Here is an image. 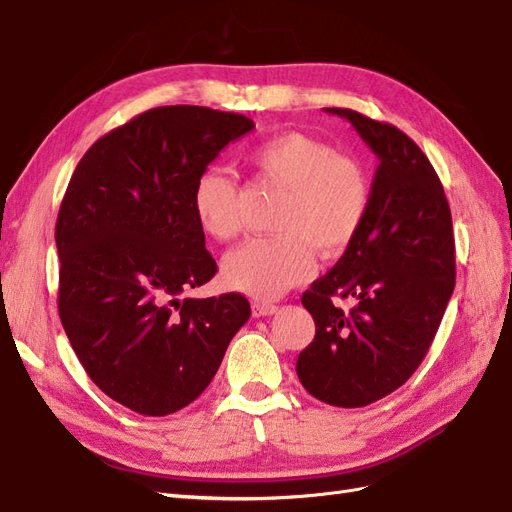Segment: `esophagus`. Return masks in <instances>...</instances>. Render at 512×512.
<instances>
[{"mask_svg":"<svg viewBox=\"0 0 512 512\" xmlns=\"http://www.w3.org/2000/svg\"><path fill=\"white\" fill-rule=\"evenodd\" d=\"M277 307L275 303H267V301H256L254 305H252V314H254V318H260V316H273L275 312H277Z\"/></svg>","mask_w":512,"mask_h":512,"instance_id":"1","label":"esophagus"}]
</instances>
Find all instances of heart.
Here are the masks:
<instances>
[{
	"mask_svg": "<svg viewBox=\"0 0 512 512\" xmlns=\"http://www.w3.org/2000/svg\"><path fill=\"white\" fill-rule=\"evenodd\" d=\"M262 179L286 185L275 215L280 235L243 243L224 258L230 288L256 299H275L316 271L312 245L335 254L354 239L369 207L365 168L333 145L305 132L265 138L247 153ZM239 183L224 168L207 166L194 181L192 209L198 226L218 241L241 228Z\"/></svg>",
	"mask_w": 512,
	"mask_h": 512,
	"instance_id": "b5f03b06",
	"label": "heart"
}]
</instances>
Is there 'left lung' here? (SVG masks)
Masks as SVG:
<instances>
[{
	"mask_svg": "<svg viewBox=\"0 0 512 512\" xmlns=\"http://www.w3.org/2000/svg\"><path fill=\"white\" fill-rule=\"evenodd\" d=\"M327 111L348 119L380 164L359 232L301 297L316 335L297 376L324 404L361 408L423 363L455 288V237L442 181L408 134L350 108Z\"/></svg>",
	"mask_w": 512,
	"mask_h": 512,
	"instance_id": "8db88e82",
	"label": "left lung"
}]
</instances>
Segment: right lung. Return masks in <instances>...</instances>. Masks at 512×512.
Returning a JSON list of instances; mask_svg holds the SVG:
<instances>
[{"label": "right lung", "instance_id": "obj_1", "mask_svg": "<svg viewBox=\"0 0 512 512\" xmlns=\"http://www.w3.org/2000/svg\"><path fill=\"white\" fill-rule=\"evenodd\" d=\"M254 121L158 106L87 149L61 200L59 318L87 376L138 414L203 393L252 309L239 292L181 297L218 271L192 209L196 177Z\"/></svg>", "mask_w": 512, "mask_h": 512}]
</instances>
